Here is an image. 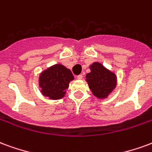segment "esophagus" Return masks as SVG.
<instances>
[{
	"label": "esophagus",
	"instance_id": "34e87169",
	"mask_svg": "<svg viewBox=\"0 0 152 152\" xmlns=\"http://www.w3.org/2000/svg\"><path fill=\"white\" fill-rule=\"evenodd\" d=\"M83 75H77V78L78 79V80H81V79H83Z\"/></svg>",
	"mask_w": 152,
	"mask_h": 152
}]
</instances>
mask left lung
I'll list each match as a JSON object with an SVG mask.
<instances>
[{
	"instance_id": "left-lung-1",
	"label": "left lung",
	"mask_w": 152,
	"mask_h": 152,
	"mask_svg": "<svg viewBox=\"0 0 152 152\" xmlns=\"http://www.w3.org/2000/svg\"><path fill=\"white\" fill-rule=\"evenodd\" d=\"M90 69L86 75L90 90L99 99L107 98L117 87V75L99 62L92 63Z\"/></svg>"
}]
</instances>
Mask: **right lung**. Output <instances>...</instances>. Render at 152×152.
I'll list each match as a JSON object with an SVG mask.
<instances>
[{"instance_id": "right-lung-1", "label": "right lung", "mask_w": 152, "mask_h": 152, "mask_svg": "<svg viewBox=\"0 0 152 152\" xmlns=\"http://www.w3.org/2000/svg\"><path fill=\"white\" fill-rule=\"evenodd\" d=\"M75 77L61 64H56L42 71L39 77V86L42 95L50 99H60L65 95L69 82Z\"/></svg>"}]
</instances>
